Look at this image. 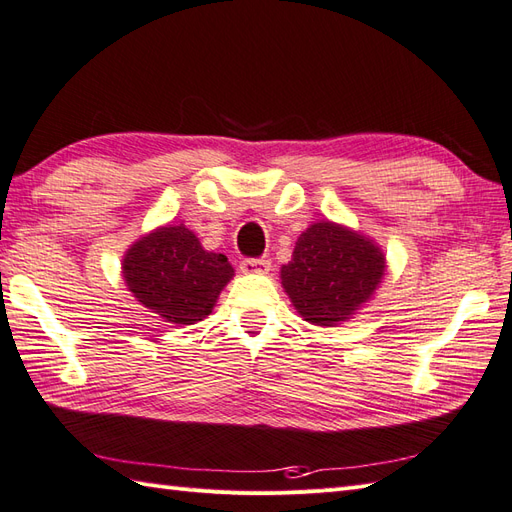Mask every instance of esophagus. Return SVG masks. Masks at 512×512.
<instances>
[{
  "label": "esophagus",
  "instance_id": "esophagus-1",
  "mask_svg": "<svg viewBox=\"0 0 512 512\" xmlns=\"http://www.w3.org/2000/svg\"><path fill=\"white\" fill-rule=\"evenodd\" d=\"M271 269V260L267 258H247L241 263V271L247 276H258V273H267Z\"/></svg>",
  "mask_w": 512,
  "mask_h": 512
}]
</instances>
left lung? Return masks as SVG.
<instances>
[{
    "label": "left lung",
    "mask_w": 512,
    "mask_h": 512,
    "mask_svg": "<svg viewBox=\"0 0 512 512\" xmlns=\"http://www.w3.org/2000/svg\"><path fill=\"white\" fill-rule=\"evenodd\" d=\"M384 273L386 256L371 236L336 221H315L297 236L280 280L299 317L334 328L369 304Z\"/></svg>",
    "instance_id": "8db88e82"
}]
</instances>
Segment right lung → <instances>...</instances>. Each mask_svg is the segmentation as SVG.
Segmentation results:
<instances>
[{
  "label": "right lung",
  "mask_w": 512,
  "mask_h": 512,
  "mask_svg": "<svg viewBox=\"0 0 512 512\" xmlns=\"http://www.w3.org/2000/svg\"><path fill=\"white\" fill-rule=\"evenodd\" d=\"M123 282L149 313L173 326L206 319L232 278L223 254L208 252L184 223L158 226L136 239L121 260Z\"/></svg>",
  "instance_id": "obj_1"
}]
</instances>
